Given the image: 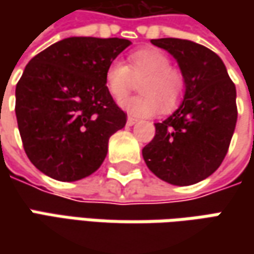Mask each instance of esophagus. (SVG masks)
I'll return each instance as SVG.
<instances>
[{
    "label": "esophagus",
    "instance_id": "esophagus-1",
    "mask_svg": "<svg viewBox=\"0 0 254 254\" xmlns=\"http://www.w3.org/2000/svg\"><path fill=\"white\" fill-rule=\"evenodd\" d=\"M137 123H138L137 119H134V117H131V116H128V117H127V126H134V124H137Z\"/></svg>",
    "mask_w": 254,
    "mask_h": 254
}]
</instances>
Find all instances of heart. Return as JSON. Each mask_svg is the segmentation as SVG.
Masks as SVG:
<instances>
[{
	"mask_svg": "<svg viewBox=\"0 0 254 254\" xmlns=\"http://www.w3.org/2000/svg\"><path fill=\"white\" fill-rule=\"evenodd\" d=\"M132 79L138 80L141 93L120 102V107L135 117H150L170 112L181 102L185 92V77L171 66V59L157 48H144L128 56V64L113 61L104 72V84L113 99L120 100L130 92Z\"/></svg>",
	"mask_w": 254,
	"mask_h": 254,
	"instance_id": "heart-1",
	"label": "heart"
}]
</instances>
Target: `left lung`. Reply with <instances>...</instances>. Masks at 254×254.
Instances as JSON below:
<instances>
[{
  "mask_svg": "<svg viewBox=\"0 0 254 254\" xmlns=\"http://www.w3.org/2000/svg\"><path fill=\"white\" fill-rule=\"evenodd\" d=\"M151 44L175 58L185 77L180 107L161 123L142 148L154 175L172 185H192L219 168L236 127V87L226 66L206 46L162 38Z\"/></svg>",
  "mask_w": 254,
  "mask_h": 254,
  "instance_id": "left-lung-1",
  "label": "left lung"
}]
</instances>
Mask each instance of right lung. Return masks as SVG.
I'll use <instances>...</instances> for the list:
<instances>
[{
	"label": "right lung",
	"instance_id": "obj_1",
	"mask_svg": "<svg viewBox=\"0 0 254 254\" xmlns=\"http://www.w3.org/2000/svg\"><path fill=\"white\" fill-rule=\"evenodd\" d=\"M128 39L70 36L29 61L15 89L24 150L45 175L79 181L99 170L109 138L127 114L114 103L104 72Z\"/></svg>",
	"mask_w": 254,
	"mask_h": 254
}]
</instances>
